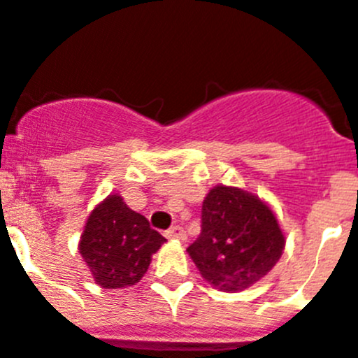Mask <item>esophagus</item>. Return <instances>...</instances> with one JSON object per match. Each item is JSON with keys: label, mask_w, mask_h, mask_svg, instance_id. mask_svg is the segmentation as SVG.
Instances as JSON below:
<instances>
[{"label": "esophagus", "mask_w": 358, "mask_h": 358, "mask_svg": "<svg viewBox=\"0 0 358 358\" xmlns=\"http://www.w3.org/2000/svg\"><path fill=\"white\" fill-rule=\"evenodd\" d=\"M166 238H177V240H185L186 233L181 226H173L166 231Z\"/></svg>", "instance_id": "obj_1"}]
</instances>
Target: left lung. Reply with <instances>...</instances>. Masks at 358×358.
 Instances as JSON below:
<instances>
[{
  "label": "left lung",
  "mask_w": 358,
  "mask_h": 358,
  "mask_svg": "<svg viewBox=\"0 0 358 358\" xmlns=\"http://www.w3.org/2000/svg\"><path fill=\"white\" fill-rule=\"evenodd\" d=\"M285 249L274 211L235 186L218 185L202 202L201 235L188 255L202 278L222 292H238L260 281Z\"/></svg>",
  "instance_id": "1"
}]
</instances>
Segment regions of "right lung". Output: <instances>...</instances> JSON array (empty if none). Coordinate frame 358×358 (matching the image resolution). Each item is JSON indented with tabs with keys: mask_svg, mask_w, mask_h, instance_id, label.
<instances>
[{
	"mask_svg": "<svg viewBox=\"0 0 358 358\" xmlns=\"http://www.w3.org/2000/svg\"><path fill=\"white\" fill-rule=\"evenodd\" d=\"M166 242L120 195H109L91 211L78 251L102 289L136 285L147 273L152 255Z\"/></svg>",
	"mask_w": 358,
	"mask_h": 358,
	"instance_id": "add662e5",
	"label": "right lung"
}]
</instances>
